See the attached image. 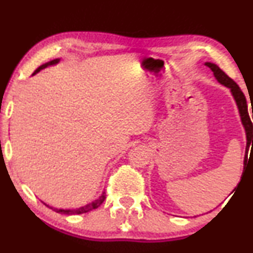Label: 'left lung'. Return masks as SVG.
I'll use <instances>...</instances> for the list:
<instances>
[{
  "instance_id": "obj_1",
  "label": "left lung",
  "mask_w": 253,
  "mask_h": 253,
  "mask_svg": "<svg viewBox=\"0 0 253 253\" xmlns=\"http://www.w3.org/2000/svg\"><path fill=\"white\" fill-rule=\"evenodd\" d=\"M206 65L208 68H211V70L214 72V76L216 77V80L219 81L220 83L226 85L227 88L231 89L232 94H233L234 98H236V102L238 104V108H239V113H240V117H242V121L244 127H245L246 130V138H248V145H246V156H245V161L244 163L246 165V162H248V150L250 146H253V125L251 119H250L249 112H248V103H246V97L244 95V92L242 91V89L239 88V85L232 80L231 77H228L227 75L223 72L219 66L215 65V64H211V63H206ZM252 117H253V109H252ZM253 143V145H251V143Z\"/></svg>"
}]
</instances>
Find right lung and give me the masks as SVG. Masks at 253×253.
Here are the masks:
<instances>
[{
    "label": "right lung",
    "mask_w": 253,
    "mask_h": 253,
    "mask_svg": "<svg viewBox=\"0 0 253 253\" xmlns=\"http://www.w3.org/2000/svg\"><path fill=\"white\" fill-rule=\"evenodd\" d=\"M58 60L59 59H54V60H51L50 63L47 64H43V65L40 66V68H38L36 71L33 72V75H36L38 71H40L42 69L46 68L47 65H52V64H56ZM104 200H106V193H103L102 195L98 197L97 200H95L94 202L89 203V205L84 206V207H81V208H77V210H69V211H64V210H57V208H52L54 211H57V213H60V214H66V215H75V214H83V213H88V211H92V210H96V208L100 207L101 205H102Z\"/></svg>",
    "instance_id": "1"
}]
</instances>
